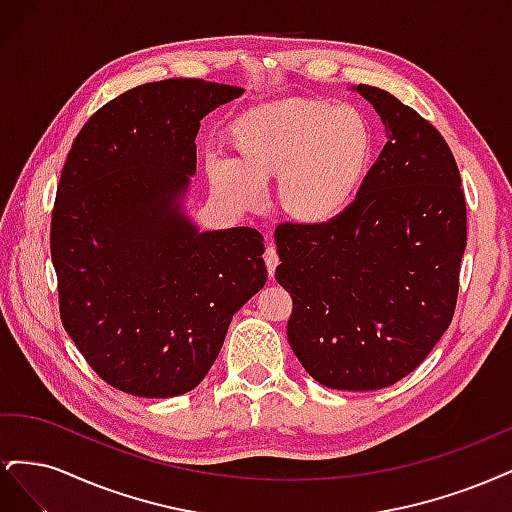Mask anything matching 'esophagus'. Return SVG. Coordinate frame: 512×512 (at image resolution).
<instances>
[{
	"label": "esophagus",
	"mask_w": 512,
	"mask_h": 512,
	"mask_svg": "<svg viewBox=\"0 0 512 512\" xmlns=\"http://www.w3.org/2000/svg\"><path fill=\"white\" fill-rule=\"evenodd\" d=\"M265 265H267V273H269V280H273V275H275V269H277V265H280V256H277V250L273 245H269L267 250H265Z\"/></svg>",
	"instance_id": "esophagus-1"
}]
</instances>
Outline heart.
<instances>
[{"mask_svg": "<svg viewBox=\"0 0 512 512\" xmlns=\"http://www.w3.org/2000/svg\"><path fill=\"white\" fill-rule=\"evenodd\" d=\"M232 162L209 164V181L230 205L254 209L262 185L299 226L337 220L361 192L374 164V130L350 104L286 98L260 104L228 126Z\"/></svg>", "mask_w": 512, "mask_h": 512, "instance_id": "obj_1", "label": "heart"}]
</instances>
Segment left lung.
<instances>
[{
    "instance_id": "1",
    "label": "left lung",
    "mask_w": 512,
    "mask_h": 512,
    "mask_svg": "<svg viewBox=\"0 0 512 512\" xmlns=\"http://www.w3.org/2000/svg\"><path fill=\"white\" fill-rule=\"evenodd\" d=\"M356 91L386 145L337 220L275 228V280L292 297L288 342L307 374L376 391L421 365L451 324L468 218L444 136L389 91Z\"/></svg>"
}]
</instances>
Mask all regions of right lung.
Returning <instances> with one entry per match:
<instances>
[{"mask_svg": "<svg viewBox=\"0 0 512 512\" xmlns=\"http://www.w3.org/2000/svg\"><path fill=\"white\" fill-rule=\"evenodd\" d=\"M241 94L200 79L138 85L89 117L61 170L51 215L61 322L128 395L192 391L267 282L256 228L200 232L181 207L200 119Z\"/></svg>", "mask_w": 512, "mask_h": 512, "instance_id": "right-lung-1", "label": "right lung"}]
</instances>
